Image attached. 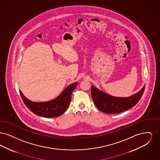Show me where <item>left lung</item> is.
<instances>
[{"label": "left lung", "mask_w": 160, "mask_h": 160, "mask_svg": "<svg viewBox=\"0 0 160 160\" xmlns=\"http://www.w3.org/2000/svg\"><path fill=\"white\" fill-rule=\"evenodd\" d=\"M145 86L129 97H116L110 95L93 86H91V95L93 102L99 110L107 114L119 113L134 106L142 97Z\"/></svg>", "instance_id": "1"}]
</instances>
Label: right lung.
<instances>
[{"label": "right lung", "instance_id": "obj_1", "mask_svg": "<svg viewBox=\"0 0 160 160\" xmlns=\"http://www.w3.org/2000/svg\"><path fill=\"white\" fill-rule=\"evenodd\" d=\"M78 82L70 84L55 99L46 102H33L20 93L26 107L34 114L44 118H56L63 114L69 106L71 100V93L76 88Z\"/></svg>", "mask_w": 160, "mask_h": 160}]
</instances>
